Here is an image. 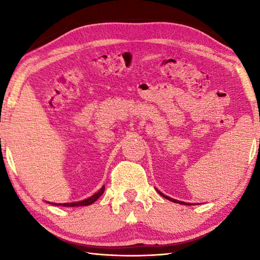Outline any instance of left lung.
Listing matches in <instances>:
<instances>
[{
	"label": "left lung",
	"mask_w": 260,
	"mask_h": 260,
	"mask_svg": "<svg viewBox=\"0 0 260 260\" xmlns=\"http://www.w3.org/2000/svg\"><path fill=\"white\" fill-rule=\"evenodd\" d=\"M156 191L159 193V194H161L163 198H165V199H168L169 201H172V202H174V203H180V204H185V206H193V204H191V203H187V202H183V201H179V200H175V199H172V198H170V197H168V196H165V194H163V193L161 192V191H158L157 189H156Z\"/></svg>",
	"instance_id": "1"
}]
</instances>
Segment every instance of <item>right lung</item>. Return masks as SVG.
Instances as JSON below:
<instances>
[{
  "mask_svg": "<svg viewBox=\"0 0 260 260\" xmlns=\"http://www.w3.org/2000/svg\"><path fill=\"white\" fill-rule=\"evenodd\" d=\"M105 191V185H103V187L98 192H96L95 194H92L91 197L84 199V200L78 201V202H71V203H52L53 206H63V207H84V206H90L93 202H95L97 199H99V197L103 196V193ZM50 203V202H49Z\"/></svg>",
  "mask_w": 260,
  "mask_h": 260,
  "instance_id": "1",
  "label": "right lung"
}]
</instances>
